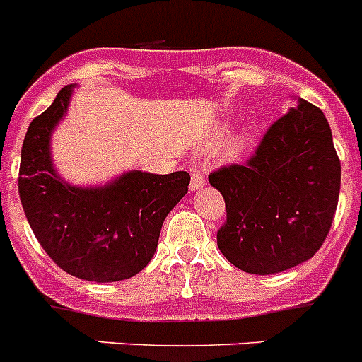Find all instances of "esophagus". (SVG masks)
<instances>
[{
	"label": "esophagus",
	"instance_id": "obj_1",
	"mask_svg": "<svg viewBox=\"0 0 362 362\" xmlns=\"http://www.w3.org/2000/svg\"><path fill=\"white\" fill-rule=\"evenodd\" d=\"M201 187H204V175L199 168H192L190 170V190L196 192Z\"/></svg>",
	"mask_w": 362,
	"mask_h": 362
}]
</instances>
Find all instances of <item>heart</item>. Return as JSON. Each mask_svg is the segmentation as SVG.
I'll use <instances>...</instances> for the list:
<instances>
[{"mask_svg":"<svg viewBox=\"0 0 362 362\" xmlns=\"http://www.w3.org/2000/svg\"><path fill=\"white\" fill-rule=\"evenodd\" d=\"M228 129H230V123L219 124V127L216 129V132H214L216 139H221V137L228 132ZM250 143H252V136L248 132L233 134L228 141L225 143V146H223V156H225L226 159H239L243 153L248 150Z\"/></svg>","mask_w":362,"mask_h":362,"instance_id":"1","label":"heart"}]
</instances>
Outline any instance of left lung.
<instances>
[{"mask_svg":"<svg viewBox=\"0 0 362 362\" xmlns=\"http://www.w3.org/2000/svg\"><path fill=\"white\" fill-rule=\"evenodd\" d=\"M209 181L225 197L217 246L233 267L270 276L305 263L330 232L341 190L330 124L317 107L297 99L250 161L223 166Z\"/></svg>","mask_w":362,"mask_h":362,"instance_id":"1","label":"left lung"}]
</instances>
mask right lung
<instances>
[{
  "label": "right lung",
  "mask_w": 362,
  "mask_h": 362,
  "mask_svg": "<svg viewBox=\"0 0 362 362\" xmlns=\"http://www.w3.org/2000/svg\"><path fill=\"white\" fill-rule=\"evenodd\" d=\"M76 85L32 121L19 165V199L32 232L54 263L74 277L114 283L134 277L153 257L165 217L188 192V172L130 170L101 187H76L57 174L52 132Z\"/></svg>",
  "instance_id": "1"
}]
</instances>
